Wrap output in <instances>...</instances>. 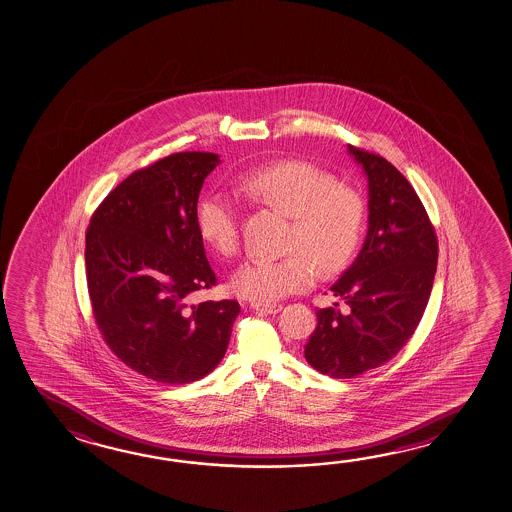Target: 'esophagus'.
Here are the masks:
<instances>
[{
  "label": "esophagus",
  "mask_w": 512,
  "mask_h": 512,
  "mask_svg": "<svg viewBox=\"0 0 512 512\" xmlns=\"http://www.w3.org/2000/svg\"><path fill=\"white\" fill-rule=\"evenodd\" d=\"M253 311H257L260 314H277L282 311V305L280 304H252Z\"/></svg>",
  "instance_id": "34e87169"
}]
</instances>
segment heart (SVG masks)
Wrapping results in <instances>:
<instances>
[{"label":"heart","mask_w":512,"mask_h":512,"mask_svg":"<svg viewBox=\"0 0 512 512\" xmlns=\"http://www.w3.org/2000/svg\"><path fill=\"white\" fill-rule=\"evenodd\" d=\"M244 196L277 208L295 225L286 257H255L232 278L235 293L259 304L275 302L313 284L318 268L338 271L356 252L365 207L358 192L338 185L331 174L304 162H284L248 172L239 181ZM201 237L219 255L234 257L241 246V212L225 194H208L199 203Z\"/></svg>","instance_id":"1"}]
</instances>
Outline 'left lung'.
<instances>
[{"label": "left lung", "instance_id": "1", "mask_svg": "<svg viewBox=\"0 0 512 512\" xmlns=\"http://www.w3.org/2000/svg\"><path fill=\"white\" fill-rule=\"evenodd\" d=\"M368 185V228L358 257L331 286L340 300L316 311L304 347L311 367L338 379L394 358L412 338L437 271V237L421 199L392 163L347 145Z\"/></svg>", "mask_w": 512, "mask_h": 512}]
</instances>
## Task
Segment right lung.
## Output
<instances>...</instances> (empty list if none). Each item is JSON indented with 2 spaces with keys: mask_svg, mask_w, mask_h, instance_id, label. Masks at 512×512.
<instances>
[{
  "mask_svg": "<svg viewBox=\"0 0 512 512\" xmlns=\"http://www.w3.org/2000/svg\"><path fill=\"white\" fill-rule=\"evenodd\" d=\"M219 154L176 153L109 192L86 232L93 314L109 349L158 383L183 385L225 356L241 307L190 304L216 284L198 228V199Z\"/></svg>",
  "mask_w": 512,
  "mask_h": 512,
  "instance_id": "add662e5",
  "label": "right lung"
}]
</instances>
